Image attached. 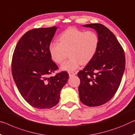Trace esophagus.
<instances>
[{"label": "esophagus", "instance_id": "obj_1", "mask_svg": "<svg viewBox=\"0 0 135 135\" xmlns=\"http://www.w3.org/2000/svg\"><path fill=\"white\" fill-rule=\"evenodd\" d=\"M68 74H69V76L70 77H71V76H74V75H75V74H76V73H74V72H69V73H68Z\"/></svg>", "mask_w": 135, "mask_h": 135}]
</instances>
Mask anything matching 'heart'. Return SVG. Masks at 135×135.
Listing matches in <instances>:
<instances>
[{
    "label": "heart",
    "mask_w": 135,
    "mask_h": 135,
    "mask_svg": "<svg viewBox=\"0 0 135 135\" xmlns=\"http://www.w3.org/2000/svg\"><path fill=\"white\" fill-rule=\"evenodd\" d=\"M58 42L49 44L51 58L55 63L61 64L68 52L70 59L61 68L64 71H72L93 59L99 45V38L94 31L84 32L75 27H69L59 35Z\"/></svg>",
    "instance_id": "1"
}]
</instances>
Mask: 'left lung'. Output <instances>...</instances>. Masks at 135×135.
Instances as JSON below:
<instances>
[{
    "label": "left lung",
    "mask_w": 135,
    "mask_h": 135,
    "mask_svg": "<svg viewBox=\"0 0 135 135\" xmlns=\"http://www.w3.org/2000/svg\"><path fill=\"white\" fill-rule=\"evenodd\" d=\"M83 26L97 32L99 45L93 59L78 73L79 98L85 105L98 106L109 101L118 89L125 70V54L114 34L104 25Z\"/></svg>",
    "instance_id": "1"
}]
</instances>
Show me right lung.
<instances>
[{
  "mask_svg": "<svg viewBox=\"0 0 135 135\" xmlns=\"http://www.w3.org/2000/svg\"><path fill=\"white\" fill-rule=\"evenodd\" d=\"M57 27L33 29L17 42L12 59V74L20 94L32 106L49 109L58 103L67 83L66 71L50 76L58 68L49 52Z\"/></svg>",
  "mask_w": 135,
  "mask_h": 135,
  "instance_id": "add662e5",
  "label": "right lung"
}]
</instances>
